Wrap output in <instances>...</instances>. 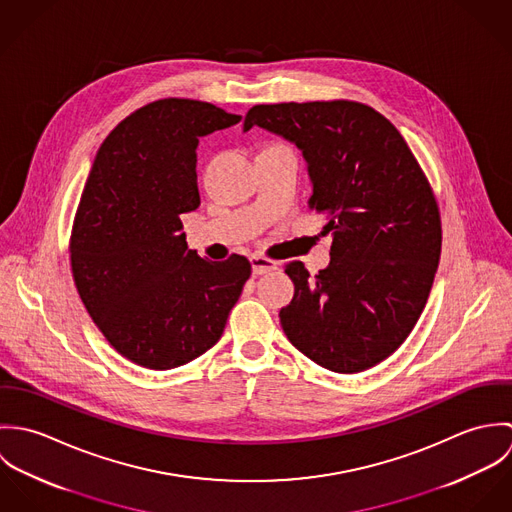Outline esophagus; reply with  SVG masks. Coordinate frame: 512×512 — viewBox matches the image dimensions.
<instances>
[{
    "instance_id": "34e87169",
    "label": "esophagus",
    "mask_w": 512,
    "mask_h": 512,
    "mask_svg": "<svg viewBox=\"0 0 512 512\" xmlns=\"http://www.w3.org/2000/svg\"><path fill=\"white\" fill-rule=\"evenodd\" d=\"M250 264H252V274L254 276H264V274L274 272L278 268V264L274 260L264 258V256H252Z\"/></svg>"
}]
</instances>
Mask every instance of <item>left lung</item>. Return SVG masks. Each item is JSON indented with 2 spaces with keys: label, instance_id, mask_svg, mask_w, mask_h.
I'll return each mask as SVG.
<instances>
[{
  "label": "left lung",
  "instance_id": "1",
  "mask_svg": "<svg viewBox=\"0 0 512 512\" xmlns=\"http://www.w3.org/2000/svg\"><path fill=\"white\" fill-rule=\"evenodd\" d=\"M260 126L301 149L309 207L333 236L331 264L309 276L286 266L295 293L282 307L297 351L341 374L388 359L418 323L432 290L441 220L432 187L400 132L374 108L349 102L258 104Z\"/></svg>",
  "mask_w": 512,
  "mask_h": 512
}]
</instances>
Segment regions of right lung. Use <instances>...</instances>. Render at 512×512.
<instances>
[{
  "instance_id": "add662e5",
  "label": "right lung",
  "mask_w": 512,
  "mask_h": 512,
  "mask_svg": "<svg viewBox=\"0 0 512 512\" xmlns=\"http://www.w3.org/2000/svg\"><path fill=\"white\" fill-rule=\"evenodd\" d=\"M209 102L163 98L122 120L98 149L71 236L78 295L108 343L151 370L187 365L224 331L250 262L187 248L179 215L201 205L199 138L238 124Z\"/></svg>"
}]
</instances>
